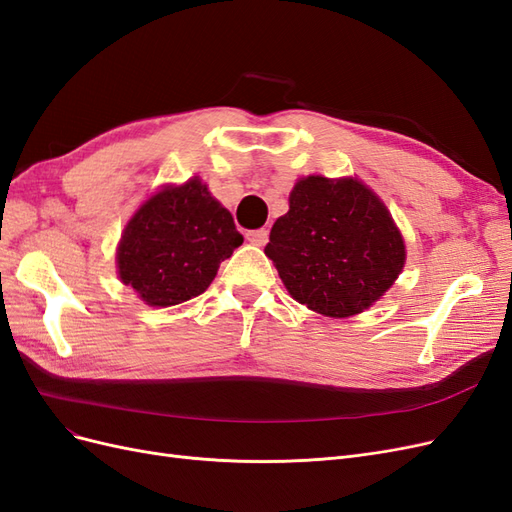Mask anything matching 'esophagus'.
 Masks as SVG:
<instances>
[{"mask_svg": "<svg viewBox=\"0 0 512 512\" xmlns=\"http://www.w3.org/2000/svg\"><path fill=\"white\" fill-rule=\"evenodd\" d=\"M247 241H250L252 245H267V241H269V230H267V228L250 230V232H247Z\"/></svg>", "mask_w": 512, "mask_h": 512, "instance_id": "34e87169", "label": "esophagus"}]
</instances>
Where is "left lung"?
Instances as JSON below:
<instances>
[{"instance_id":"obj_1","label":"left lung","mask_w":512,"mask_h":512,"mask_svg":"<svg viewBox=\"0 0 512 512\" xmlns=\"http://www.w3.org/2000/svg\"><path fill=\"white\" fill-rule=\"evenodd\" d=\"M265 254L299 303L331 318L361 314L397 280L406 247L380 198L356 179H301Z\"/></svg>"}]
</instances>
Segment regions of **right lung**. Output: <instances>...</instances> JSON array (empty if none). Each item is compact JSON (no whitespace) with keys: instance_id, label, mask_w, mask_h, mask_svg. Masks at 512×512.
I'll return each mask as SVG.
<instances>
[{"instance_id":"1","label":"right lung","mask_w":512,"mask_h":512,"mask_svg":"<svg viewBox=\"0 0 512 512\" xmlns=\"http://www.w3.org/2000/svg\"><path fill=\"white\" fill-rule=\"evenodd\" d=\"M241 243L232 215L190 179L134 213L117 250L119 277L149 305H177L205 292Z\"/></svg>"}]
</instances>
